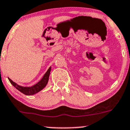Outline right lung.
I'll use <instances>...</instances> for the list:
<instances>
[{
	"label": "right lung",
	"mask_w": 130,
	"mask_h": 130,
	"mask_svg": "<svg viewBox=\"0 0 130 130\" xmlns=\"http://www.w3.org/2000/svg\"><path fill=\"white\" fill-rule=\"evenodd\" d=\"M51 67H50L47 71L45 73V74L43 75V76L40 79V81H39L37 84L35 85L31 86V87H23V86H20L18 85V84L13 82L11 79H10L8 77V80L10 81L11 84H12L14 87H15L17 90H18L19 91L22 93L24 94L27 95V96H31V95H34L36 94L40 91L43 90V88L46 87L47 85L48 80H49V77L50 74V72H51Z\"/></svg>",
	"instance_id": "right-lung-1"
}]
</instances>
